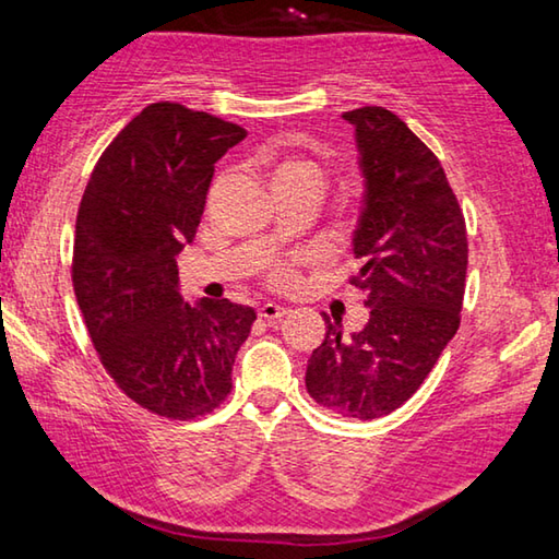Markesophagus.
I'll list each match as a JSON object with an SVG mask.
<instances>
[{
	"label": "esophagus",
	"instance_id": "1",
	"mask_svg": "<svg viewBox=\"0 0 559 559\" xmlns=\"http://www.w3.org/2000/svg\"><path fill=\"white\" fill-rule=\"evenodd\" d=\"M285 314H289V309L282 307V305H274V301H264V305L260 307V317L267 319V322H274V319H282Z\"/></svg>",
	"mask_w": 559,
	"mask_h": 559
}]
</instances>
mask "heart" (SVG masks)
I'll return each instance as SVG.
<instances>
[{
    "mask_svg": "<svg viewBox=\"0 0 559 559\" xmlns=\"http://www.w3.org/2000/svg\"><path fill=\"white\" fill-rule=\"evenodd\" d=\"M287 173H312V176L322 178V173H319V168L312 166V163H305V160L287 163V166L280 170V176H287ZM270 277H272V282H277V285H287V282L292 280V262L289 260H277V262H274Z\"/></svg>",
    "mask_w": 559,
    "mask_h": 559,
    "instance_id": "obj_1",
    "label": "heart"
}]
</instances>
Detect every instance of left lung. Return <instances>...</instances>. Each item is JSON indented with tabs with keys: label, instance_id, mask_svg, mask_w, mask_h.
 <instances>
[{
	"label": "left lung",
	"instance_id": "1",
	"mask_svg": "<svg viewBox=\"0 0 559 559\" xmlns=\"http://www.w3.org/2000/svg\"><path fill=\"white\" fill-rule=\"evenodd\" d=\"M364 200L354 230L369 322L344 336L342 319L307 361V391L336 416H389L414 396L453 340L468 270L463 210L431 148L381 106L346 111Z\"/></svg>",
	"mask_w": 559,
	"mask_h": 559
}]
</instances>
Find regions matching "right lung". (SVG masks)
Returning a JSON list of instances; mask_svg holds the SVG:
<instances>
[{"mask_svg":"<svg viewBox=\"0 0 559 559\" xmlns=\"http://www.w3.org/2000/svg\"><path fill=\"white\" fill-rule=\"evenodd\" d=\"M245 135L205 111L151 104L100 155L81 198L71 280L91 342L128 399L173 420L223 404L258 319L230 299L182 301L176 264L215 163Z\"/></svg>","mask_w":559,"mask_h":559,"instance_id":"obj_1","label":"right lung"}]
</instances>
